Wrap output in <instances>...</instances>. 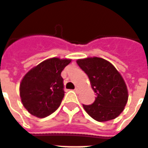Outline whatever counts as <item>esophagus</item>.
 I'll return each instance as SVG.
<instances>
[{"label":"esophagus","mask_w":148,"mask_h":148,"mask_svg":"<svg viewBox=\"0 0 148 148\" xmlns=\"http://www.w3.org/2000/svg\"><path fill=\"white\" fill-rule=\"evenodd\" d=\"M74 91H75V92H77V91H78V88H77V87H76V88L74 89Z\"/></svg>","instance_id":"1"}]
</instances>
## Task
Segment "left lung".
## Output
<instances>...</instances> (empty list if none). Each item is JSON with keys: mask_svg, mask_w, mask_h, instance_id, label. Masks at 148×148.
I'll return each mask as SVG.
<instances>
[{"mask_svg": "<svg viewBox=\"0 0 148 148\" xmlns=\"http://www.w3.org/2000/svg\"><path fill=\"white\" fill-rule=\"evenodd\" d=\"M77 63L88 75L97 95L92 105H83L87 113L99 122L117 117L128 98L127 86L121 74L113 65L101 58L77 59Z\"/></svg>", "mask_w": 148, "mask_h": 148, "instance_id": "8db88e82", "label": "left lung"}]
</instances>
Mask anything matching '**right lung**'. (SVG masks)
<instances>
[{
	"instance_id": "obj_1",
	"label": "right lung",
	"mask_w": 148,
	"mask_h": 148,
	"mask_svg": "<svg viewBox=\"0 0 148 148\" xmlns=\"http://www.w3.org/2000/svg\"><path fill=\"white\" fill-rule=\"evenodd\" d=\"M71 62V59L49 58L24 75L20 85V95L28 112L43 118L59 107L65 93L61 72Z\"/></svg>"
}]
</instances>
